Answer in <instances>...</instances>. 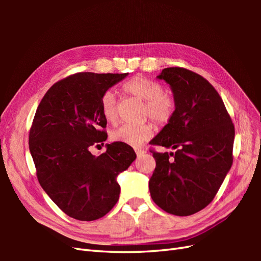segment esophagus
I'll return each instance as SVG.
<instances>
[{
    "instance_id": "obj_1",
    "label": "esophagus",
    "mask_w": 261,
    "mask_h": 261,
    "mask_svg": "<svg viewBox=\"0 0 261 261\" xmlns=\"http://www.w3.org/2000/svg\"><path fill=\"white\" fill-rule=\"evenodd\" d=\"M136 153H137L138 157H141V156H143V154L146 153V151L145 150H139V149H138V150H136Z\"/></svg>"
}]
</instances>
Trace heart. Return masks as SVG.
<instances>
[{
	"label": "heart",
	"instance_id": "b5f03b06",
	"mask_svg": "<svg viewBox=\"0 0 261 261\" xmlns=\"http://www.w3.org/2000/svg\"><path fill=\"white\" fill-rule=\"evenodd\" d=\"M122 90L129 95L145 102L143 113L157 123L168 122L175 111L174 99L164 93L163 86L157 82L146 77L137 76L124 83ZM101 112L108 122L116 120V101L112 92L104 93L101 98ZM153 135L152 125L145 123L141 125L123 124L111 132V139L116 142L125 143L127 146L139 147L150 139Z\"/></svg>",
	"mask_w": 261,
	"mask_h": 261
}]
</instances>
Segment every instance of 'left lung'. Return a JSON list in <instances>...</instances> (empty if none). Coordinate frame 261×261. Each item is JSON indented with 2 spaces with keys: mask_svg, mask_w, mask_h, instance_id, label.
Listing matches in <instances>:
<instances>
[{
  "mask_svg": "<svg viewBox=\"0 0 261 261\" xmlns=\"http://www.w3.org/2000/svg\"><path fill=\"white\" fill-rule=\"evenodd\" d=\"M157 79L169 85L175 111L149 143L175 152L152 151L156 168L149 191L167 213L192 215L213 201L229 173L234 126L219 93L201 75L169 67Z\"/></svg>",
  "mask_w": 261,
  "mask_h": 261,
  "instance_id": "1",
  "label": "left lung"
}]
</instances>
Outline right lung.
<instances>
[{"mask_svg": "<svg viewBox=\"0 0 261 261\" xmlns=\"http://www.w3.org/2000/svg\"><path fill=\"white\" fill-rule=\"evenodd\" d=\"M127 75H71L49 88L36 111L29 149L38 180L73 219L94 221L109 213L120 195L116 178L137 158L132 147L116 141L97 157L90 151L108 139L101 98Z\"/></svg>", "mask_w": 261, "mask_h": 261, "instance_id": "right-lung-1", "label": "right lung"}]
</instances>
